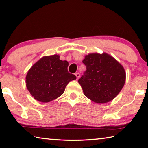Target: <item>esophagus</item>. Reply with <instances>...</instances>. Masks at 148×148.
<instances>
[{
    "label": "esophagus",
    "mask_w": 148,
    "mask_h": 148,
    "mask_svg": "<svg viewBox=\"0 0 148 148\" xmlns=\"http://www.w3.org/2000/svg\"><path fill=\"white\" fill-rule=\"evenodd\" d=\"M75 75H76V76L77 77V79H78L79 78V77H80V74L77 72V73H76V74H75Z\"/></svg>",
    "instance_id": "obj_1"
}]
</instances>
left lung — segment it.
<instances>
[{
	"mask_svg": "<svg viewBox=\"0 0 148 148\" xmlns=\"http://www.w3.org/2000/svg\"><path fill=\"white\" fill-rule=\"evenodd\" d=\"M82 62L86 71L78 79L84 95L97 103H106L116 97L125 82V72L114 57L106 53H91Z\"/></svg>",
	"mask_w": 148,
	"mask_h": 148,
	"instance_id": "1",
	"label": "left lung"
}]
</instances>
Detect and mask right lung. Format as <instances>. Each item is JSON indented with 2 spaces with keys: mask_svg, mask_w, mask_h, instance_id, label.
I'll return each mask as SVG.
<instances>
[{
  "mask_svg": "<svg viewBox=\"0 0 148 148\" xmlns=\"http://www.w3.org/2000/svg\"><path fill=\"white\" fill-rule=\"evenodd\" d=\"M69 62L59 56H46L36 62L26 76L27 89L34 98L42 102L56 99L63 93L69 82L76 76L68 71Z\"/></svg>",
  "mask_w": 148,
  "mask_h": 148,
  "instance_id": "add662e5",
  "label": "right lung"
}]
</instances>
